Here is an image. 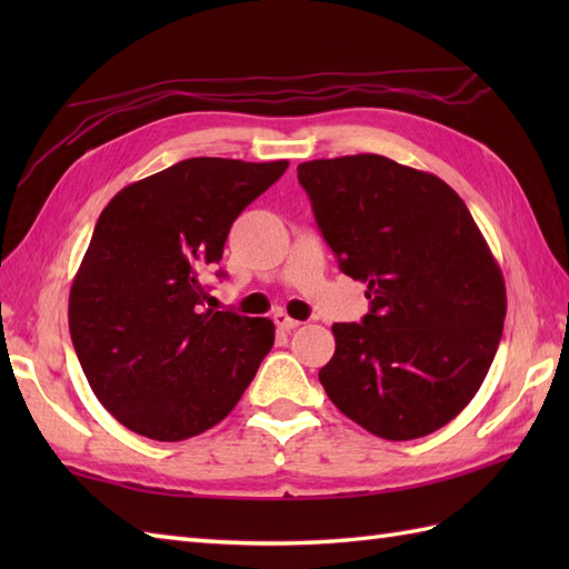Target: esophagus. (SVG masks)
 Returning <instances> with one entry per match:
<instances>
[{
    "label": "esophagus",
    "instance_id": "34e87169",
    "mask_svg": "<svg viewBox=\"0 0 569 569\" xmlns=\"http://www.w3.org/2000/svg\"><path fill=\"white\" fill-rule=\"evenodd\" d=\"M273 322H276V328L283 330V332H291V330H296L298 325H300V320L291 318V316H288V312H283V310L273 312Z\"/></svg>",
    "mask_w": 569,
    "mask_h": 569
}]
</instances>
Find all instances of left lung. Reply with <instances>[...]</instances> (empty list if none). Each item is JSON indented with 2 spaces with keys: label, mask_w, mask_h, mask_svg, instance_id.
I'll use <instances>...</instances> for the list:
<instances>
[{
  "label": "left lung",
  "mask_w": 569,
  "mask_h": 569,
  "mask_svg": "<svg viewBox=\"0 0 569 569\" xmlns=\"http://www.w3.org/2000/svg\"><path fill=\"white\" fill-rule=\"evenodd\" d=\"M340 269L369 312L335 322L320 383L383 440H416L475 398L506 318L503 273L467 204L438 176L379 153L298 166Z\"/></svg>",
  "instance_id": "left-lung-1"
}]
</instances>
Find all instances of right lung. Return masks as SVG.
<instances>
[{"label": "right lung", "mask_w": 569, "mask_h": 569, "mask_svg": "<svg viewBox=\"0 0 569 569\" xmlns=\"http://www.w3.org/2000/svg\"><path fill=\"white\" fill-rule=\"evenodd\" d=\"M288 161L186 159L122 188L72 278L70 340L98 401L131 432L178 442L229 416L273 322L204 308L229 227Z\"/></svg>", "instance_id": "add662e5"}]
</instances>
